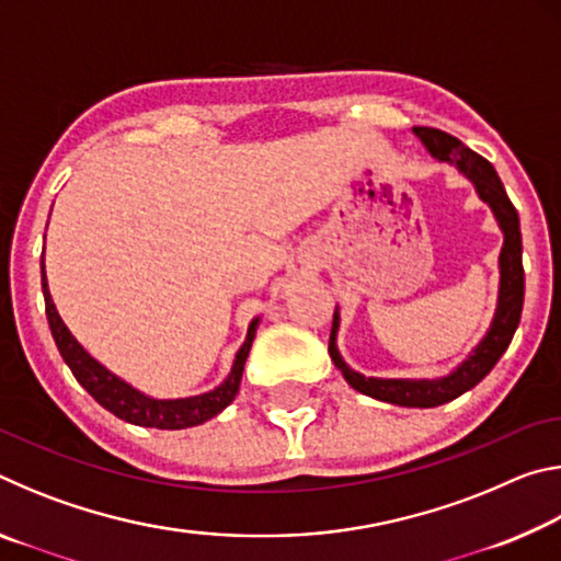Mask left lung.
<instances>
[{"mask_svg": "<svg viewBox=\"0 0 561 561\" xmlns=\"http://www.w3.org/2000/svg\"><path fill=\"white\" fill-rule=\"evenodd\" d=\"M413 133L423 140V146L431 150L433 158L448 160V163L458 165L462 175H468L478 195L485 201L492 213H495L497 222L505 232V244L500 252V299L497 311L492 319V327L488 336L480 341L478 348L472 351L458 371H453L445 378H435V381H398V378H366L344 364L339 348H336V329H339V311H334V324H331L329 336V354L334 364L341 368V374L348 381L351 388L358 393H366L378 401L405 405V408H433L453 401V398L470 391L485 378L492 366L497 364L500 356L505 354L512 336H515L519 317H522V301H525V270H522V232H519V217L515 205L502 187V180L497 178L495 168H492L485 158L474 153L450 133L438 128H423L415 126Z\"/></svg>", "mask_w": 561, "mask_h": 561, "instance_id": "obj_1", "label": "left lung"}]
</instances>
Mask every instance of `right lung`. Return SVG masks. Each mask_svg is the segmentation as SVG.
I'll use <instances>...</instances> for the list:
<instances>
[{
  "mask_svg": "<svg viewBox=\"0 0 561 561\" xmlns=\"http://www.w3.org/2000/svg\"><path fill=\"white\" fill-rule=\"evenodd\" d=\"M42 291H44L46 319H49L51 336L56 341V348H59L61 358L66 360V366L71 368L76 381H79L93 396V401L101 403L106 411L121 417V421L144 425V428H160V431L193 428V425L210 421V417L225 411V408L234 401L237 391H240L244 360H247V354H250L254 329H257L260 319H254L250 324L247 341L242 344V348L237 351L232 371L225 378L222 386H217L215 391L203 393V396L178 398V401H156V398H148L140 391H136L133 386H128L126 381H121V378L116 374H111L108 368H103L99 360L91 358L79 341L71 336V331L66 329L59 311H56L51 301L49 284H46V274H44V260H42Z\"/></svg>",
  "mask_w": 561,
  "mask_h": 561,
  "instance_id": "add662e5",
  "label": "right lung"
}]
</instances>
